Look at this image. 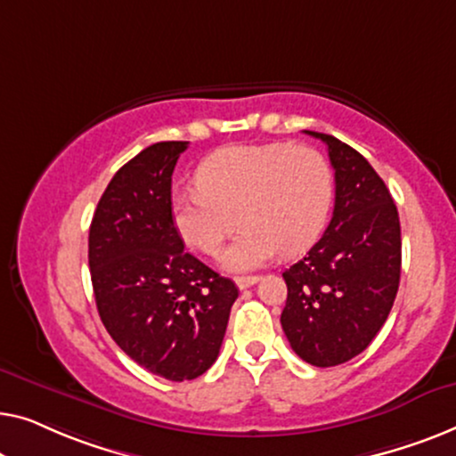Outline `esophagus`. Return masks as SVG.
<instances>
[{
  "instance_id": "34e87169",
  "label": "esophagus",
  "mask_w": 456,
  "mask_h": 456,
  "mask_svg": "<svg viewBox=\"0 0 456 456\" xmlns=\"http://www.w3.org/2000/svg\"><path fill=\"white\" fill-rule=\"evenodd\" d=\"M258 283V277H237L235 279V285L240 287V289H248V287H252Z\"/></svg>"
}]
</instances>
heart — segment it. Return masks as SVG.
<instances>
[{
    "instance_id": "heart-1",
    "label": "heart",
    "mask_w": 456,
    "mask_h": 456,
    "mask_svg": "<svg viewBox=\"0 0 456 456\" xmlns=\"http://www.w3.org/2000/svg\"><path fill=\"white\" fill-rule=\"evenodd\" d=\"M196 185L173 194V225L190 248L219 256L241 223L225 254L229 271H249L277 252H305L322 233L332 202L330 165L305 144L221 149L198 165Z\"/></svg>"
}]
</instances>
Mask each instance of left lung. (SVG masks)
I'll use <instances>...</instances> for the list:
<instances>
[{
    "instance_id": "left-lung-1",
    "label": "left lung",
    "mask_w": 456,
    "mask_h": 456,
    "mask_svg": "<svg viewBox=\"0 0 456 456\" xmlns=\"http://www.w3.org/2000/svg\"><path fill=\"white\" fill-rule=\"evenodd\" d=\"M329 146L335 210L318 243L287 268L285 337L304 362L330 368L374 341L395 304L401 279V223L393 196L365 159L335 136Z\"/></svg>"
}]
</instances>
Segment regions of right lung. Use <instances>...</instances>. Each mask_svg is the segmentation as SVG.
Returning a JSON list of instances; mask_svg holds the SVG:
<instances>
[{"label":"right lung","mask_w":456,"mask_h":456,"mask_svg":"<svg viewBox=\"0 0 456 456\" xmlns=\"http://www.w3.org/2000/svg\"><path fill=\"white\" fill-rule=\"evenodd\" d=\"M188 142H157L115 173L94 210L88 266L99 316L119 349L152 374L194 380L225 337L237 287L183 249L171 175Z\"/></svg>","instance_id":"1"}]
</instances>
